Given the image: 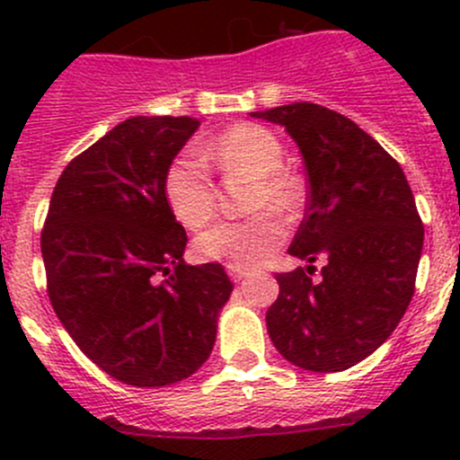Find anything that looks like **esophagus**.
Here are the masks:
<instances>
[{"label": "esophagus", "instance_id": "34e87169", "mask_svg": "<svg viewBox=\"0 0 460 460\" xmlns=\"http://www.w3.org/2000/svg\"><path fill=\"white\" fill-rule=\"evenodd\" d=\"M226 273H229V276H231V280H234V282H240V280H244V278L249 276V271H247V269H243V267H235V264H226Z\"/></svg>", "mask_w": 460, "mask_h": 460}]
</instances>
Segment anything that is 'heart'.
Masks as SVG:
<instances>
[{
	"instance_id": "b5f03b06",
	"label": "heart",
	"mask_w": 460,
	"mask_h": 460,
	"mask_svg": "<svg viewBox=\"0 0 460 460\" xmlns=\"http://www.w3.org/2000/svg\"><path fill=\"white\" fill-rule=\"evenodd\" d=\"M282 144L269 128L258 124H235L207 146V160L222 173L244 175L253 180L249 211H260L249 220L217 222L196 238V252L202 260L256 267L276 252L285 240V222L300 211L305 200L303 182L282 166ZM164 198L171 213L187 229H200L216 213V184L211 171L200 157L180 153L164 173ZM269 208V212H262Z\"/></svg>"
}]
</instances>
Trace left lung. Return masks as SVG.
Segmentation results:
<instances>
[{
  "instance_id": "obj_1",
  "label": "left lung",
  "mask_w": 460,
  "mask_h": 460,
  "mask_svg": "<svg viewBox=\"0 0 460 460\" xmlns=\"http://www.w3.org/2000/svg\"><path fill=\"white\" fill-rule=\"evenodd\" d=\"M282 124L307 171V208L291 256L324 260L276 273L267 332L289 363L342 372L378 349L410 307L425 226L401 164L345 115L312 102L252 113Z\"/></svg>"
}]
</instances>
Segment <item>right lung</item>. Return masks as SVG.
Listing matches in <instances>:
<instances>
[{
	"label": "right lung",
	"mask_w": 460,
	"mask_h": 460,
	"mask_svg": "<svg viewBox=\"0 0 460 460\" xmlns=\"http://www.w3.org/2000/svg\"><path fill=\"white\" fill-rule=\"evenodd\" d=\"M198 127L187 115L124 119L68 162L41 229L59 323L97 367L136 387L196 374L234 291L222 264L184 262L187 234L164 198L166 166Z\"/></svg>",
	"instance_id": "obj_1"
}]
</instances>
